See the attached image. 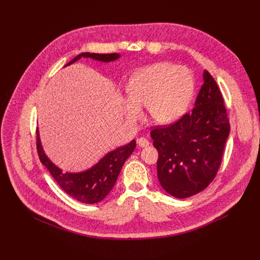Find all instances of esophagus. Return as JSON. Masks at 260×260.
<instances>
[{
    "label": "esophagus",
    "mask_w": 260,
    "mask_h": 260,
    "mask_svg": "<svg viewBox=\"0 0 260 260\" xmlns=\"http://www.w3.org/2000/svg\"><path fill=\"white\" fill-rule=\"evenodd\" d=\"M137 143H138V145L140 146V147H147V146H149V141H148L146 138H140V139H138L137 140Z\"/></svg>",
    "instance_id": "obj_1"
}]
</instances>
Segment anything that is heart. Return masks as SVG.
<instances>
[{"instance_id":"b5f03b06","label":"heart","mask_w":260,"mask_h":260,"mask_svg":"<svg viewBox=\"0 0 260 260\" xmlns=\"http://www.w3.org/2000/svg\"><path fill=\"white\" fill-rule=\"evenodd\" d=\"M124 103L125 117L137 120L141 108L147 107L149 117L160 124L177 120L188 108L194 91L192 73L172 62L145 67L131 78Z\"/></svg>"}]
</instances>
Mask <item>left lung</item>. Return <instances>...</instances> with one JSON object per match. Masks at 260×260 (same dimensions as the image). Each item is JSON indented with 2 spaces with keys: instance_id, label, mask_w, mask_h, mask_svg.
<instances>
[{
  "instance_id": "left-lung-1",
  "label": "left lung",
  "mask_w": 260,
  "mask_h": 260,
  "mask_svg": "<svg viewBox=\"0 0 260 260\" xmlns=\"http://www.w3.org/2000/svg\"><path fill=\"white\" fill-rule=\"evenodd\" d=\"M194 105L175 123L150 133L158 151V180L177 199L201 192L214 180L230 135L223 96L207 70Z\"/></svg>"
}]
</instances>
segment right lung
I'll use <instances>...</instances> for the list:
<instances>
[{"mask_svg":"<svg viewBox=\"0 0 260 260\" xmlns=\"http://www.w3.org/2000/svg\"><path fill=\"white\" fill-rule=\"evenodd\" d=\"M119 56L118 53L101 54L83 52L66 66L75 62L81 57H90L95 60L108 62L119 58ZM135 148L136 141L133 140L127 145L107 153L96 165L87 171L81 173H62L44 153L39 134L37 133V151L41 162L47 168L64 192L73 199L85 204H96L103 201L112 190L123 164L134 152Z\"/></svg>","mask_w":260,"mask_h":260,"instance_id":"1","label":"right lung"}]
</instances>
